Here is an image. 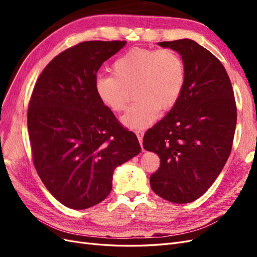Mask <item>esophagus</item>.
Segmentation results:
<instances>
[{"label": "esophagus", "instance_id": "34e87169", "mask_svg": "<svg viewBox=\"0 0 257 257\" xmlns=\"http://www.w3.org/2000/svg\"><path fill=\"white\" fill-rule=\"evenodd\" d=\"M144 132L143 131H137L136 132V136H137V138H138V141H139V143H141V146H142V148H143V138H144Z\"/></svg>", "mask_w": 257, "mask_h": 257}]
</instances>
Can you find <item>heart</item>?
I'll return each instance as SVG.
<instances>
[{
  "mask_svg": "<svg viewBox=\"0 0 257 257\" xmlns=\"http://www.w3.org/2000/svg\"><path fill=\"white\" fill-rule=\"evenodd\" d=\"M185 81L184 63L170 49H131L112 64V75H97L96 96L107 109L121 112L127 105L125 89L134 87L136 102L121 118L125 127L143 130L158 118L159 109L172 108Z\"/></svg>",
  "mask_w": 257,
  "mask_h": 257,
  "instance_id": "heart-1",
  "label": "heart"
}]
</instances>
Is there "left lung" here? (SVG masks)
Masks as SVG:
<instances>
[{
	"instance_id": "obj_1",
	"label": "left lung",
	"mask_w": 257,
	"mask_h": 257,
	"mask_svg": "<svg viewBox=\"0 0 257 257\" xmlns=\"http://www.w3.org/2000/svg\"><path fill=\"white\" fill-rule=\"evenodd\" d=\"M159 46L180 54L185 81L172 109L147 131L143 146L161 159L150 177L153 192L172 203L188 204L222 172L234 141L237 108L229 77L211 52L186 38Z\"/></svg>"
}]
</instances>
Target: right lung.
<instances>
[{
  "label": "right lung",
  "instance_id": "add662e5",
  "mask_svg": "<svg viewBox=\"0 0 257 257\" xmlns=\"http://www.w3.org/2000/svg\"><path fill=\"white\" fill-rule=\"evenodd\" d=\"M126 42H83L61 52L38 77L28 130L37 174L52 196L82 210L103 201L114 169L142 151L94 90L96 73Z\"/></svg>",
  "mask_w": 257,
  "mask_h": 257
}]
</instances>
